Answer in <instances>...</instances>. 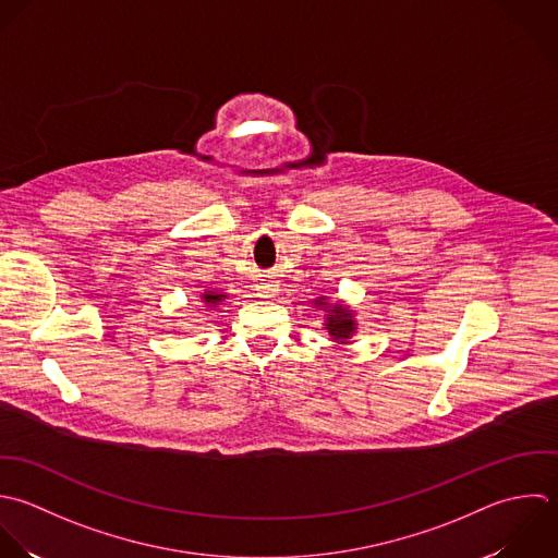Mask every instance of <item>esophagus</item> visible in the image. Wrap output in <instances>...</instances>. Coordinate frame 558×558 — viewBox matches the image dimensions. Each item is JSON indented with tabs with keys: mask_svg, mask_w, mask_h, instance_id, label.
Listing matches in <instances>:
<instances>
[{
	"mask_svg": "<svg viewBox=\"0 0 558 558\" xmlns=\"http://www.w3.org/2000/svg\"><path fill=\"white\" fill-rule=\"evenodd\" d=\"M256 291H258L260 298H274V295L280 291V287H278L274 280H267V282H260V284L256 287Z\"/></svg>",
	"mask_w": 558,
	"mask_h": 558,
	"instance_id": "obj_1",
	"label": "esophagus"
}]
</instances>
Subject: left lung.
Instances as JSON below:
<instances>
[{
  "mask_svg": "<svg viewBox=\"0 0 558 558\" xmlns=\"http://www.w3.org/2000/svg\"><path fill=\"white\" fill-rule=\"evenodd\" d=\"M315 306L319 311L326 313V330L330 332V337H335V341H348L354 332H356V322H354V313L341 304H330L326 298H317Z\"/></svg>",
  "mask_w": 558,
  "mask_h": 558,
  "instance_id": "8db88e82",
  "label": "left lung"
}]
</instances>
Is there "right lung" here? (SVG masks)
Segmentation results:
<instances>
[{
    "label": "right lung",
    "instance_id": "right-lung-1",
    "mask_svg": "<svg viewBox=\"0 0 558 558\" xmlns=\"http://www.w3.org/2000/svg\"><path fill=\"white\" fill-rule=\"evenodd\" d=\"M221 300H226V295H223V293H215V291H206V293L202 295V302H204V306H208V308L217 306Z\"/></svg>",
    "mask_w": 558,
    "mask_h": 558
}]
</instances>
